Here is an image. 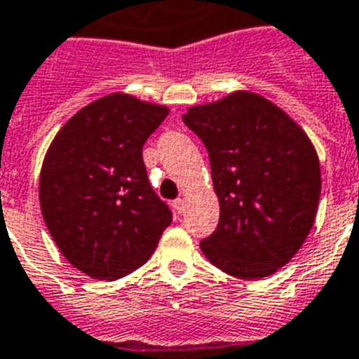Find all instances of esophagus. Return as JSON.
Segmentation results:
<instances>
[{
	"mask_svg": "<svg viewBox=\"0 0 359 359\" xmlns=\"http://www.w3.org/2000/svg\"><path fill=\"white\" fill-rule=\"evenodd\" d=\"M173 206H175V210L179 212V214H182V212H184V210H186V199H182V197H179V199H177V201H175V203H173Z\"/></svg>",
	"mask_w": 359,
	"mask_h": 359,
	"instance_id": "esophagus-1",
	"label": "esophagus"
}]
</instances>
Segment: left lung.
Returning <instances> with one entry per match:
<instances>
[{
    "mask_svg": "<svg viewBox=\"0 0 359 359\" xmlns=\"http://www.w3.org/2000/svg\"><path fill=\"white\" fill-rule=\"evenodd\" d=\"M208 149L219 225L201 241L212 265L241 280L275 275L299 252L321 197L317 151L269 99L236 90L182 116Z\"/></svg>",
    "mask_w": 359,
    "mask_h": 359,
    "instance_id": "8db88e82",
    "label": "left lung"
}]
</instances>
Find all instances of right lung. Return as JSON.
Segmentation results:
<instances>
[{
	"label": "right lung",
	"mask_w": 359,
	"mask_h": 359,
	"mask_svg": "<svg viewBox=\"0 0 359 359\" xmlns=\"http://www.w3.org/2000/svg\"><path fill=\"white\" fill-rule=\"evenodd\" d=\"M170 114L123 92L95 99L60 127L40 170V210L64 258L95 280L149 260L171 210L147 180L142 147Z\"/></svg>",
	"instance_id": "1"
}]
</instances>
